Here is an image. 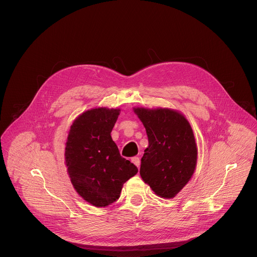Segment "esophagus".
Listing matches in <instances>:
<instances>
[{"mask_svg": "<svg viewBox=\"0 0 257 257\" xmlns=\"http://www.w3.org/2000/svg\"><path fill=\"white\" fill-rule=\"evenodd\" d=\"M132 163L134 164V165H136L138 168L140 167V159L138 156H134V157H132Z\"/></svg>", "mask_w": 257, "mask_h": 257, "instance_id": "obj_1", "label": "esophagus"}]
</instances>
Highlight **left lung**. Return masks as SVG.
Segmentation results:
<instances>
[{"label":"left lung","instance_id":"1","mask_svg":"<svg viewBox=\"0 0 257 257\" xmlns=\"http://www.w3.org/2000/svg\"><path fill=\"white\" fill-rule=\"evenodd\" d=\"M148 136L140 175L159 196L172 199L190 180L197 148L186 118L172 109L134 108Z\"/></svg>","mask_w":257,"mask_h":257}]
</instances>
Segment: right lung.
Here are the masks:
<instances>
[{
  "label": "right lung",
  "instance_id": "1",
  "mask_svg": "<svg viewBox=\"0 0 257 257\" xmlns=\"http://www.w3.org/2000/svg\"><path fill=\"white\" fill-rule=\"evenodd\" d=\"M119 111L95 108L79 115L66 143L65 161L71 182L83 200L97 208L119 199L123 184L138 173L111 138Z\"/></svg>",
  "mask_w": 257,
  "mask_h": 257
}]
</instances>
